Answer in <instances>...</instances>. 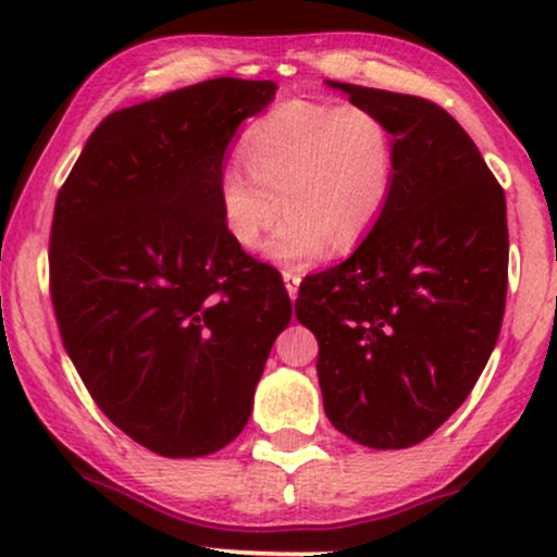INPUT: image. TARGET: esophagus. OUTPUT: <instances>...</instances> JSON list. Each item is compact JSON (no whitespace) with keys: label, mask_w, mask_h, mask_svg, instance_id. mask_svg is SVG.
I'll list each match as a JSON object with an SVG mask.
<instances>
[{"label":"esophagus","mask_w":557,"mask_h":557,"mask_svg":"<svg viewBox=\"0 0 557 557\" xmlns=\"http://www.w3.org/2000/svg\"><path fill=\"white\" fill-rule=\"evenodd\" d=\"M283 283L287 287V296L296 298L298 296V287H300V274L298 270H283Z\"/></svg>","instance_id":"34e87169"}]
</instances>
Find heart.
<instances>
[{
  "label": "heart",
  "mask_w": 557,
  "mask_h": 557,
  "mask_svg": "<svg viewBox=\"0 0 557 557\" xmlns=\"http://www.w3.org/2000/svg\"><path fill=\"white\" fill-rule=\"evenodd\" d=\"M246 166L227 164L216 181L222 225L235 246H259L287 209L264 257L304 267L330 248H354L385 214L395 188V136L363 104L290 99L243 136ZM284 203H278V198Z\"/></svg>",
  "instance_id": "b5f03b06"
}]
</instances>
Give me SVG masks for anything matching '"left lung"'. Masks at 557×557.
I'll return each mask as SVG.
<instances>
[{
  "mask_svg": "<svg viewBox=\"0 0 557 557\" xmlns=\"http://www.w3.org/2000/svg\"><path fill=\"white\" fill-rule=\"evenodd\" d=\"M327 86L387 120L395 188L361 246L306 277L296 317L317 335L332 426L359 445L400 450L469 398L500 335L505 194L443 107L354 83Z\"/></svg>",
  "mask_w": 557,
  "mask_h": 557,
  "instance_id": "1",
  "label": "left lung"
}]
</instances>
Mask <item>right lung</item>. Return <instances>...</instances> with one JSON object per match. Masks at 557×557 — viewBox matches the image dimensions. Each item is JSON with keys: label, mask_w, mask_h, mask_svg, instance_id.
Here are the masks:
<instances>
[{"label": "right lung", "mask_w": 557, "mask_h": 557, "mask_svg": "<svg viewBox=\"0 0 557 557\" xmlns=\"http://www.w3.org/2000/svg\"><path fill=\"white\" fill-rule=\"evenodd\" d=\"M274 91L214 78L112 112L57 196L62 343L107 419L164 458L238 437L293 317L283 280L235 246L216 203L230 140Z\"/></svg>", "instance_id": "1"}]
</instances>
